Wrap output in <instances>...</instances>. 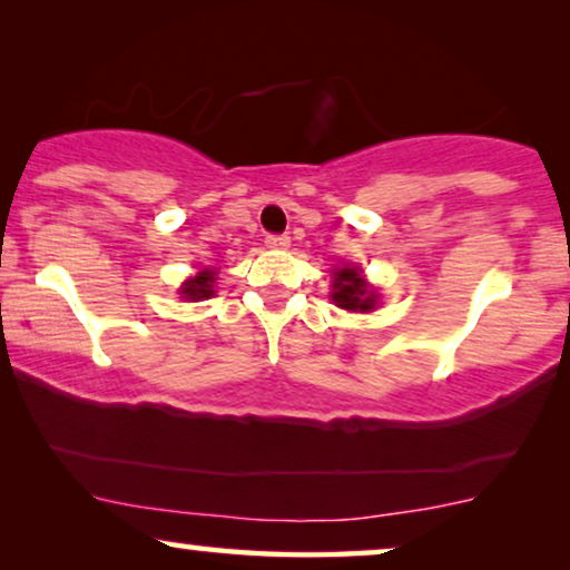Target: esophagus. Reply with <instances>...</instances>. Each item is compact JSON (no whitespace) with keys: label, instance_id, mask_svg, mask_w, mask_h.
<instances>
[{"label":"esophagus","instance_id":"34e87169","mask_svg":"<svg viewBox=\"0 0 570 570\" xmlns=\"http://www.w3.org/2000/svg\"><path fill=\"white\" fill-rule=\"evenodd\" d=\"M267 246L269 248H287L291 246V236H287V233H272V236H267Z\"/></svg>","mask_w":570,"mask_h":570}]
</instances>
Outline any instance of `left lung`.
Wrapping results in <instances>:
<instances>
[{
    "mask_svg": "<svg viewBox=\"0 0 570 570\" xmlns=\"http://www.w3.org/2000/svg\"><path fill=\"white\" fill-rule=\"evenodd\" d=\"M332 301L347 311H371L376 306V295L363 283L361 272L355 267H342L334 272Z\"/></svg>",
    "mask_w": 570,
    "mask_h": 570,
    "instance_id": "1",
    "label": "left lung"
}]
</instances>
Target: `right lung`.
I'll use <instances>...</instances> for the list:
<instances>
[{
  "label": "right lung",
  "instance_id": "right-lung-1",
  "mask_svg": "<svg viewBox=\"0 0 570 570\" xmlns=\"http://www.w3.org/2000/svg\"><path fill=\"white\" fill-rule=\"evenodd\" d=\"M213 283H215V272L205 269V272H199V275L194 277V279H189V283H184L181 295H184V298H189V301L209 298V295L215 293L213 291Z\"/></svg>",
  "mask_w": 570,
  "mask_h": 570
}]
</instances>
